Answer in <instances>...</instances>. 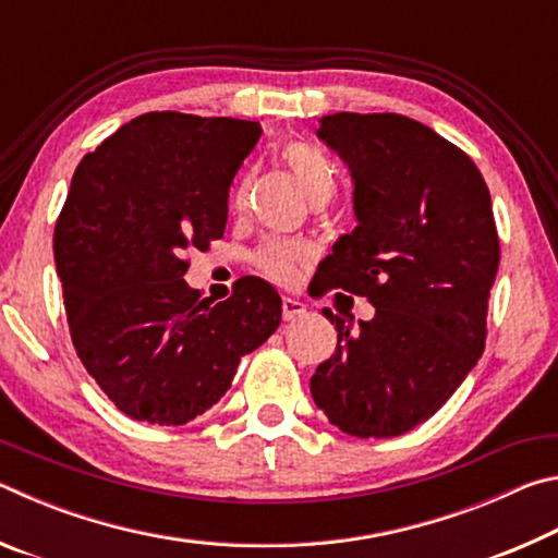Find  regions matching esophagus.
<instances>
[{
    "instance_id": "obj_1",
    "label": "esophagus",
    "mask_w": 558,
    "mask_h": 558,
    "mask_svg": "<svg viewBox=\"0 0 558 558\" xmlns=\"http://www.w3.org/2000/svg\"><path fill=\"white\" fill-rule=\"evenodd\" d=\"M305 315V305L295 298H282V319L290 323V319H298Z\"/></svg>"
}]
</instances>
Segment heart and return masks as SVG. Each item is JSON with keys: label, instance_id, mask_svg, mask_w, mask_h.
Returning a JSON list of instances; mask_svg holds the SVG:
<instances>
[{"label": "heart", "instance_id": "obj_1", "mask_svg": "<svg viewBox=\"0 0 558 558\" xmlns=\"http://www.w3.org/2000/svg\"><path fill=\"white\" fill-rule=\"evenodd\" d=\"M282 162H286L292 174L298 177V182L305 189L307 196L313 202L329 199L337 189V172L335 165L329 162L323 149L310 145V143H288L280 149ZM251 196V177H243L233 189L231 196V209L243 211L248 206ZM310 260V248L302 241L292 239H266L263 241L256 253H253V263L263 272V276L280 282V286H288V282L300 276V270Z\"/></svg>", "mask_w": 558, "mask_h": 558}]
</instances>
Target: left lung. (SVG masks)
I'll return each instance as SVG.
<instances>
[{"mask_svg":"<svg viewBox=\"0 0 558 558\" xmlns=\"http://www.w3.org/2000/svg\"><path fill=\"white\" fill-rule=\"evenodd\" d=\"M317 137L352 169L359 221L319 263V292L364 295L376 315L352 332L325 310L337 349L310 391L349 436L396 438L428 421L485 349L499 266L489 189L460 147L396 112H337Z\"/></svg>","mask_w":558,"mask_h":558,"instance_id":"obj_1","label":"left lung"}]
</instances>
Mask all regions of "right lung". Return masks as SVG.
I'll return each mask as SVG.
<instances>
[{
  "mask_svg": "<svg viewBox=\"0 0 558 558\" xmlns=\"http://www.w3.org/2000/svg\"><path fill=\"white\" fill-rule=\"evenodd\" d=\"M260 132L145 112L75 169L53 231L63 307L75 354L130 418L184 426L280 325V295L260 278L235 280L216 305L184 282L189 251L223 235L231 179Z\"/></svg>",
  "mask_w": 558,
  "mask_h": 558,
  "instance_id": "1",
  "label": "right lung"
}]
</instances>
